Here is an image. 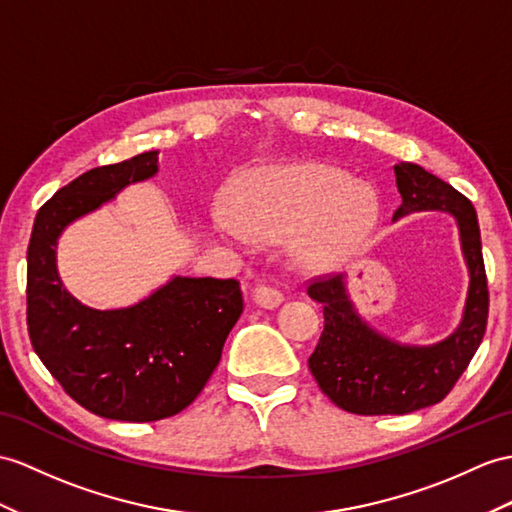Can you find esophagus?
<instances>
[{"mask_svg": "<svg viewBox=\"0 0 512 512\" xmlns=\"http://www.w3.org/2000/svg\"><path fill=\"white\" fill-rule=\"evenodd\" d=\"M254 302L260 308L271 310V308H278L284 302V295L278 289H273V286H258L254 291Z\"/></svg>", "mask_w": 512, "mask_h": 512, "instance_id": "obj_1", "label": "esophagus"}]
</instances>
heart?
<instances>
[{
    "instance_id": "heart-1",
    "label": "heart",
    "mask_w": 512,
    "mask_h": 512,
    "mask_svg": "<svg viewBox=\"0 0 512 512\" xmlns=\"http://www.w3.org/2000/svg\"><path fill=\"white\" fill-rule=\"evenodd\" d=\"M378 197L347 173L321 165L260 167L236 180L230 217L219 213L215 230L232 243L280 241L308 228L304 252L313 263L345 254L373 230Z\"/></svg>"
}]
</instances>
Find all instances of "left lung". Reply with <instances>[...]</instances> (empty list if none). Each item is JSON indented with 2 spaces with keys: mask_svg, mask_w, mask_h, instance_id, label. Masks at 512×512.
I'll list each match as a JSON object with an SVG mask.
<instances>
[{
  "mask_svg": "<svg viewBox=\"0 0 512 512\" xmlns=\"http://www.w3.org/2000/svg\"><path fill=\"white\" fill-rule=\"evenodd\" d=\"M393 171L402 197L393 221L423 210L452 215L469 271V289L463 317L450 336L432 345H406L373 330L358 315L343 273L308 286V295L323 306L326 319L308 358L310 373L336 406L369 417L406 415L439 404L476 354L489 317L476 208L452 184L415 162H397Z\"/></svg>",
  "mask_w": 512,
  "mask_h": 512,
  "instance_id": "left-lung-1",
  "label": "left lung"
}]
</instances>
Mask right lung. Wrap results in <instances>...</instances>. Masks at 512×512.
<instances>
[{"label":"right lung","mask_w":512,"mask_h":512,"mask_svg":"<svg viewBox=\"0 0 512 512\" xmlns=\"http://www.w3.org/2000/svg\"><path fill=\"white\" fill-rule=\"evenodd\" d=\"M156 173V149L82 173L39 210L28 247L34 352L80 406L117 421H158L189 406L243 313L236 280L173 276L141 302L110 310L65 289L56 265L62 232Z\"/></svg>","instance_id":"obj_1"}]
</instances>
